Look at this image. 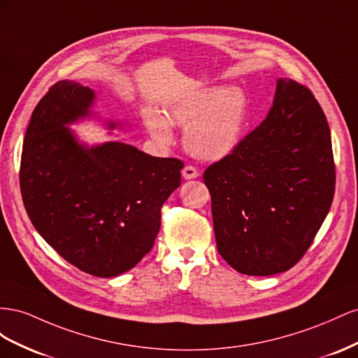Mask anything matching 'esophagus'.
Returning a JSON list of instances; mask_svg holds the SVG:
<instances>
[{
    "instance_id": "obj_1",
    "label": "esophagus",
    "mask_w": 358,
    "mask_h": 358,
    "mask_svg": "<svg viewBox=\"0 0 358 358\" xmlns=\"http://www.w3.org/2000/svg\"><path fill=\"white\" fill-rule=\"evenodd\" d=\"M181 173H182V177H185L186 180H192V178H196V177L199 176V172L196 171V168H195V166H190V165H187V166H185V168H182Z\"/></svg>"
}]
</instances>
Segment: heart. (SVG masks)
I'll list each match as a JSON object with an SVG mask.
<instances>
[{
	"label": "heart",
	"instance_id": "obj_1",
	"mask_svg": "<svg viewBox=\"0 0 358 358\" xmlns=\"http://www.w3.org/2000/svg\"><path fill=\"white\" fill-rule=\"evenodd\" d=\"M248 114V99L238 87L207 88L173 103L166 118L148 110L145 122L162 144L172 141L171 124L186 127L185 145L202 160H219L237 147Z\"/></svg>",
	"mask_w": 358,
	"mask_h": 358
}]
</instances>
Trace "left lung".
<instances>
[{
	"instance_id": "left-lung-1",
	"label": "left lung",
	"mask_w": 358,
	"mask_h": 358,
	"mask_svg": "<svg viewBox=\"0 0 358 358\" xmlns=\"http://www.w3.org/2000/svg\"><path fill=\"white\" fill-rule=\"evenodd\" d=\"M203 182L217 250L234 270L292 268L329 214L336 185L330 127L312 91L278 79L267 118L206 169Z\"/></svg>"
}]
</instances>
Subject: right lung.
<instances>
[{
  "label": "right lung",
  "mask_w": 358,
  "mask_h": 358,
  "mask_svg": "<svg viewBox=\"0 0 358 358\" xmlns=\"http://www.w3.org/2000/svg\"><path fill=\"white\" fill-rule=\"evenodd\" d=\"M93 100L94 91L73 80L49 88L29 120L19 185L49 246L80 271L115 278L152 249L162 206L180 186L185 163L122 142L79 144L66 126L87 117Z\"/></svg>",
  "instance_id": "obj_1"
}]
</instances>
